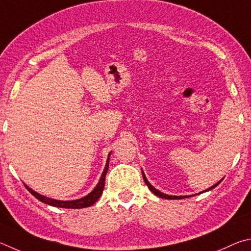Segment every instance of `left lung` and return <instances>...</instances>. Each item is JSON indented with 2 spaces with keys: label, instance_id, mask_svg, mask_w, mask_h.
Here are the masks:
<instances>
[{
  "label": "left lung",
  "instance_id": "8db88e82",
  "mask_svg": "<svg viewBox=\"0 0 251 251\" xmlns=\"http://www.w3.org/2000/svg\"><path fill=\"white\" fill-rule=\"evenodd\" d=\"M142 176H143V179H144V182H146V184L148 185V187H149V190H150L153 194L154 195H156V196H159V197H161V199H165V200H182V199H185V197H187V196H171V195H168V194H164V193H162V192H160V191H157L156 188H154L153 187L150 183H149V181L147 179V177H146V174L143 173V171H142ZM224 179V178H223ZM223 179H221V181H219L218 183H216L215 184V185H213L212 187H209V188H207V190L206 191H204V192H207V191H210V190H213V188H215L216 187L219 183H221Z\"/></svg>",
  "mask_w": 251,
  "mask_h": 251
}]
</instances>
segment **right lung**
Listing matches in <instances>:
<instances>
[{"instance_id": "add662e5", "label": "right lung", "mask_w": 251, "mask_h": 251, "mask_svg": "<svg viewBox=\"0 0 251 251\" xmlns=\"http://www.w3.org/2000/svg\"><path fill=\"white\" fill-rule=\"evenodd\" d=\"M109 156H110V153H109ZM108 168H109V157L107 160V164H105L103 172H102V174H101L99 183L97 184V186L94 188V191L89 193L87 196L82 197V199L75 200V201L52 200V199H50V197H46L44 195L38 194V193L33 191L32 188H29L27 185H26V184H24V185L26 188H27V191L30 193V194L36 197L38 201H41L45 204H48L50 206H55V207H61V208H73V209L85 208V207H89V206L94 205L96 201L99 200L101 194H102L103 188H104V182H105V174H107V172H108Z\"/></svg>"}]
</instances>
